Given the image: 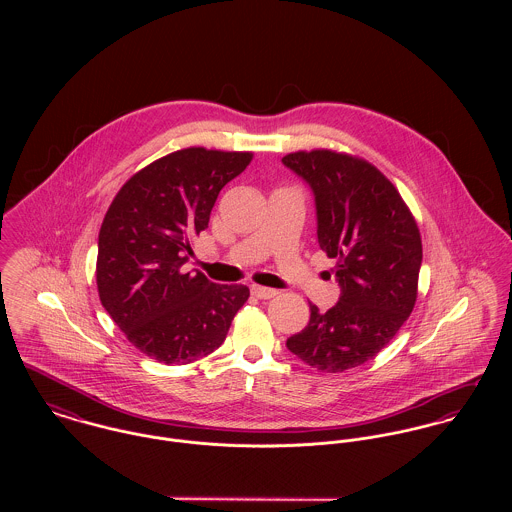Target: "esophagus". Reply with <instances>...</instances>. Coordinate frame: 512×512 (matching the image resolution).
<instances>
[{"label": "esophagus", "instance_id": "esophagus-1", "mask_svg": "<svg viewBox=\"0 0 512 512\" xmlns=\"http://www.w3.org/2000/svg\"><path fill=\"white\" fill-rule=\"evenodd\" d=\"M252 295L258 299H272L278 295V292L272 288H264V286H252Z\"/></svg>", "mask_w": 512, "mask_h": 512}]
</instances>
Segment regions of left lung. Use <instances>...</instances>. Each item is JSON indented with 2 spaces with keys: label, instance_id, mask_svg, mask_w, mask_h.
Here are the masks:
<instances>
[{
  "label": "left lung",
  "instance_id": "8db88e82",
  "mask_svg": "<svg viewBox=\"0 0 512 512\" xmlns=\"http://www.w3.org/2000/svg\"><path fill=\"white\" fill-rule=\"evenodd\" d=\"M315 195L317 240L335 258L341 297L288 339L297 359L343 372L374 359L410 317L418 297L422 236L398 189L363 157L311 149L284 159Z\"/></svg>",
  "mask_w": 512,
  "mask_h": 512
}]
</instances>
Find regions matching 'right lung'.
I'll use <instances>...</instances> for the list:
<instances>
[{"instance_id":"1","label":"right lung","mask_w":512,"mask_h":512,"mask_svg":"<svg viewBox=\"0 0 512 512\" xmlns=\"http://www.w3.org/2000/svg\"><path fill=\"white\" fill-rule=\"evenodd\" d=\"M252 151L185 147L151 161L116 193L98 234V295L144 355L189 365L226 339L250 297L185 272L191 242L211 219L220 189L252 161Z\"/></svg>"}]
</instances>
